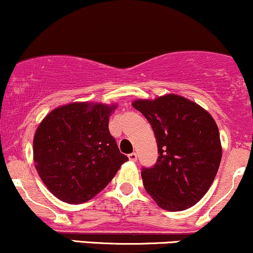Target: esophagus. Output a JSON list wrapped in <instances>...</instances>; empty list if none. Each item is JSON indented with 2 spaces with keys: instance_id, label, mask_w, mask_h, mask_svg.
Segmentation results:
<instances>
[{
  "instance_id": "34e87169",
  "label": "esophagus",
  "mask_w": 253,
  "mask_h": 253,
  "mask_svg": "<svg viewBox=\"0 0 253 253\" xmlns=\"http://www.w3.org/2000/svg\"><path fill=\"white\" fill-rule=\"evenodd\" d=\"M128 159L132 160V161H136V159H138V156H136L135 152H133V153L128 154Z\"/></svg>"
}]
</instances>
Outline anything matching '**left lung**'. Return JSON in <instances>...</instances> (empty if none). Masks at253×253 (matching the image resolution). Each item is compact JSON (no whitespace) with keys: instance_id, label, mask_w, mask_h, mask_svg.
<instances>
[{"instance_id":"left-lung-1","label":"left lung","mask_w":253,"mask_h":253,"mask_svg":"<svg viewBox=\"0 0 253 253\" xmlns=\"http://www.w3.org/2000/svg\"><path fill=\"white\" fill-rule=\"evenodd\" d=\"M133 107L150 123L159 154L154 166L142 167L145 190L167 211L196 205L220 165V138L213 118L196 102L175 94L153 101L136 100Z\"/></svg>"}]
</instances>
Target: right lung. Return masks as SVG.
<instances>
[{"mask_svg": "<svg viewBox=\"0 0 253 253\" xmlns=\"http://www.w3.org/2000/svg\"><path fill=\"white\" fill-rule=\"evenodd\" d=\"M115 106L69 103L43 119L34 136V161L40 178L62 202L92 199L128 160L109 133Z\"/></svg>", "mask_w": 253, "mask_h": 253, "instance_id": "right-lung-1", "label": "right lung"}]
</instances>
